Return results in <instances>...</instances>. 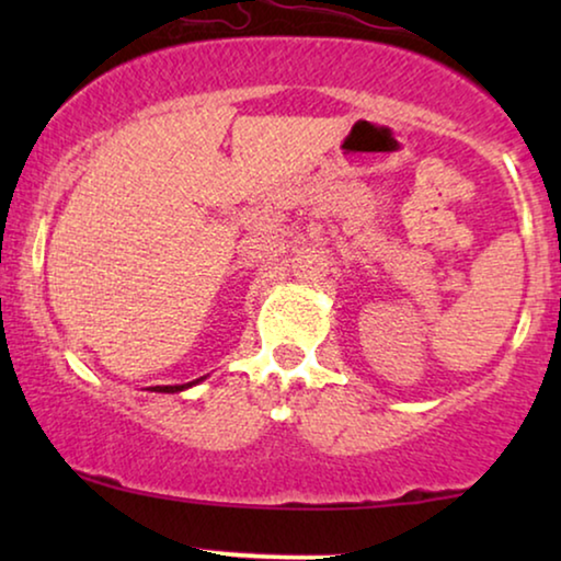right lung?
<instances>
[{
	"label": "right lung",
	"mask_w": 561,
	"mask_h": 561,
	"mask_svg": "<svg viewBox=\"0 0 561 561\" xmlns=\"http://www.w3.org/2000/svg\"><path fill=\"white\" fill-rule=\"evenodd\" d=\"M202 380L204 378H198L194 382H183V386H156V388H148V390H156V393H181V390L196 386V382H202Z\"/></svg>",
	"instance_id": "add662e5"
}]
</instances>
